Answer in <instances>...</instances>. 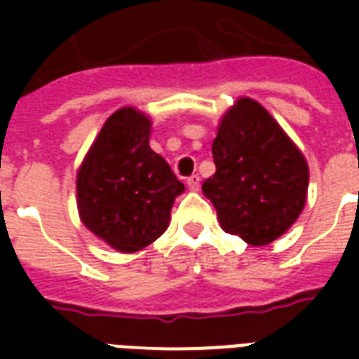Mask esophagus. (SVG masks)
Segmentation results:
<instances>
[{
    "mask_svg": "<svg viewBox=\"0 0 359 359\" xmlns=\"http://www.w3.org/2000/svg\"><path fill=\"white\" fill-rule=\"evenodd\" d=\"M187 184H188V188L192 190V192H198V190H200V177H198V175H192V177H188Z\"/></svg>",
    "mask_w": 359,
    "mask_h": 359,
    "instance_id": "obj_1",
    "label": "esophagus"
}]
</instances>
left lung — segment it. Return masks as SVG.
<instances>
[{
	"mask_svg": "<svg viewBox=\"0 0 359 359\" xmlns=\"http://www.w3.org/2000/svg\"><path fill=\"white\" fill-rule=\"evenodd\" d=\"M217 171L203 182L225 233L267 246L290 229L308 200L306 157L262 103L238 97L211 146Z\"/></svg>",
	"mask_w": 359,
	"mask_h": 359,
	"instance_id": "1",
	"label": "left lung"
}]
</instances>
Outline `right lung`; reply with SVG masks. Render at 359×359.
Here are the masks:
<instances>
[{
    "mask_svg": "<svg viewBox=\"0 0 359 359\" xmlns=\"http://www.w3.org/2000/svg\"><path fill=\"white\" fill-rule=\"evenodd\" d=\"M151 118L121 107L103 123L76 171L84 226L121 254L140 252L167 231L175 198L184 192L169 163L149 148Z\"/></svg>",
    "mask_w": 359,
    "mask_h": 359,
    "instance_id": "add662e5",
    "label": "right lung"
}]
</instances>
